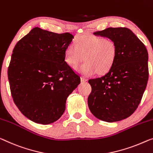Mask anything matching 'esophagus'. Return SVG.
Listing matches in <instances>:
<instances>
[{
    "instance_id": "1",
    "label": "esophagus",
    "mask_w": 153,
    "mask_h": 153,
    "mask_svg": "<svg viewBox=\"0 0 153 153\" xmlns=\"http://www.w3.org/2000/svg\"><path fill=\"white\" fill-rule=\"evenodd\" d=\"M88 80L87 78H86V77H81V81L82 82H86Z\"/></svg>"
}]
</instances>
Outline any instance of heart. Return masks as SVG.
Instances as JSON below:
<instances>
[{"label":"heart","mask_w":153,"mask_h":153,"mask_svg":"<svg viewBox=\"0 0 153 153\" xmlns=\"http://www.w3.org/2000/svg\"><path fill=\"white\" fill-rule=\"evenodd\" d=\"M117 47L114 41L102 36H82L71 43L65 51V60L69 65L76 66L84 60L86 62L76 68L77 72L86 76L97 73L104 74L115 62Z\"/></svg>","instance_id":"1"}]
</instances>
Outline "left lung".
I'll list each match as a JSON object with an SVG mask.
<instances>
[{
	"mask_svg": "<svg viewBox=\"0 0 153 153\" xmlns=\"http://www.w3.org/2000/svg\"><path fill=\"white\" fill-rule=\"evenodd\" d=\"M95 35L108 38L117 55L108 73L88 82L91 112L99 120L114 122L128 117L140 104L149 79V54L143 43L126 27H109Z\"/></svg>",
	"mask_w": 153,
	"mask_h": 153,
	"instance_id": "1",
	"label": "left lung"
}]
</instances>
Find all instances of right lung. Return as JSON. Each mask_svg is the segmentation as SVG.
<instances>
[{
	"instance_id": "obj_1",
	"label": "right lung",
	"mask_w": 153,
	"mask_h": 153,
	"mask_svg": "<svg viewBox=\"0 0 153 153\" xmlns=\"http://www.w3.org/2000/svg\"><path fill=\"white\" fill-rule=\"evenodd\" d=\"M74 36L35 27L16 43L8 67L13 102L20 112L42 124L58 120L80 77L65 62Z\"/></svg>"
}]
</instances>
